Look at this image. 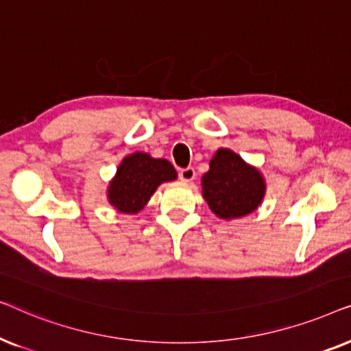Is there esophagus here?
<instances>
[{"mask_svg": "<svg viewBox=\"0 0 351 351\" xmlns=\"http://www.w3.org/2000/svg\"><path fill=\"white\" fill-rule=\"evenodd\" d=\"M195 176H196V172L191 166L184 167V169L179 171V179L184 180V182H191L195 179Z\"/></svg>", "mask_w": 351, "mask_h": 351, "instance_id": "esophagus-1", "label": "esophagus"}]
</instances>
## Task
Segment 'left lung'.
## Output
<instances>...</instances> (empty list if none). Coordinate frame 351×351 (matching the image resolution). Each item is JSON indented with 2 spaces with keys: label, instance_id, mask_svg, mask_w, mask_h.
I'll list each match as a JSON object with an SVG mask.
<instances>
[{
  "label": "left lung",
  "instance_id": "obj_1",
  "mask_svg": "<svg viewBox=\"0 0 351 351\" xmlns=\"http://www.w3.org/2000/svg\"><path fill=\"white\" fill-rule=\"evenodd\" d=\"M203 176V196L210 210L222 219L241 217L252 213L265 195L261 172L227 148H220Z\"/></svg>",
  "mask_w": 351,
  "mask_h": 351
}]
</instances>
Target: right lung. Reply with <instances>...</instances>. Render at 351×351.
Instances as JSON below:
<instances>
[{
  "mask_svg": "<svg viewBox=\"0 0 351 351\" xmlns=\"http://www.w3.org/2000/svg\"><path fill=\"white\" fill-rule=\"evenodd\" d=\"M177 172L166 160H155L147 153L126 156L118 167L117 177L108 189V199L121 213L136 214L141 210L156 186L174 180Z\"/></svg>",
  "mask_w": 351,
  "mask_h": 351,
  "instance_id": "1",
  "label": "right lung"
}]
</instances>
